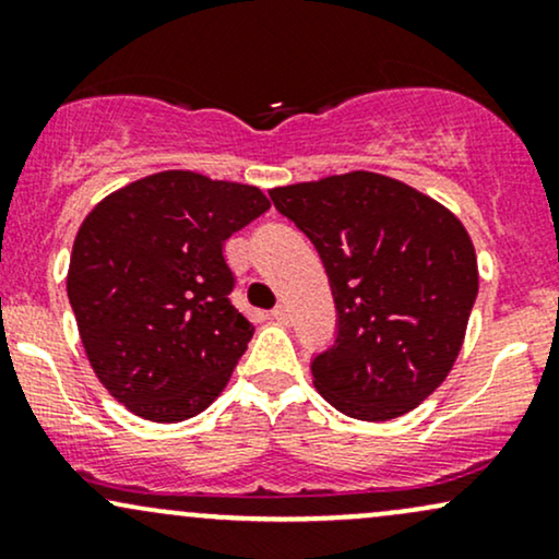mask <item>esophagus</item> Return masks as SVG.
<instances>
[{"mask_svg":"<svg viewBox=\"0 0 559 559\" xmlns=\"http://www.w3.org/2000/svg\"><path fill=\"white\" fill-rule=\"evenodd\" d=\"M271 316H273L275 323H281V325H288V323H292V312H288V307H286V305L273 307Z\"/></svg>","mask_w":559,"mask_h":559,"instance_id":"1","label":"esophagus"}]
</instances>
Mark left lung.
I'll use <instances>...</instances> for the list:
<instances>
[{"instance_id": "left-lung-1", "label": "left lung", "mask_w": 559, "mask_h": 559, "mask_svg": "<svg viewBox=\"0 0 559 559\" xmlns=\"http://www.w3.org/2000/svg\"><path fill=\"white\" fill-rule=\"evenodd\" d=\"M271 199L316 243L331 281L336 338L310 365L316 389L357 420L418 407L457 360L478 294L463 223L368 170L278 186Z\"/></svg>"}]
</instances>
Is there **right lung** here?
Segmentation results:
<instances>
[{"label":"right lung","instance_id":"add662e5","mask_svg":"<svg viewBox=\"0 0 559 559\" xmlns=\"http://www.w3.org/2000/svg\"><path fill=\"white\" fill-rule=\"evenodd\" d=\"M267 207L258 186L165 170L81 223L70 307L96 378L139 418H194L226 389L254 325L228 299L223 243Z\"/></svg>","mask_w":559,"mask_h":559}]
</instances>
